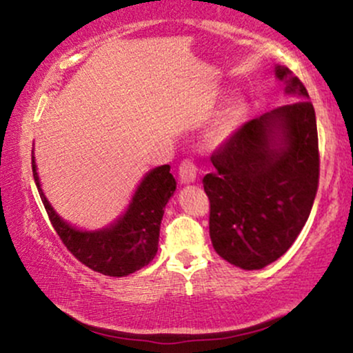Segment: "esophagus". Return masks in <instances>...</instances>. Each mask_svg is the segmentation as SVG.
<instances>
[{"label":"esophagus","instance_id":"esophagus-1","mask_svg":"<svg viewBox=\"0 0 353 353\" xmlns=\"http://www.w3.org/2000/svg\"><path fill=\"white\" fill-rule=\"evenodd\" d=\"M197 172H199V169H197L194 159H184L179 165V177L181 182H184V184H190V182L196 181Z\"/></svg>","mask_w":353,"mask_h":353}]
</instances>
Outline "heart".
I'll list each match as a JSON object with an SVG mask.
<instances>
[{
  "mask_svg": "<svg viewBox=\"0 0 353 353\" xmlns=\"http://www.w3.org/2000/svg\"><path fill=\"white\" fill-rule=\"evenodd\" d=\"M247 114V108L242 101H234L228 108L222 111V114L217 117V121L210 125V129L205 134V144L209 148L221 145L224 141H228L234 132L237 131L239 125L244 123Z\"/></svg>",
  "mask_w": 353,
  "mask_h": 353,
  "instance_id": "1",
  "label": "heart"
}]
</instances>
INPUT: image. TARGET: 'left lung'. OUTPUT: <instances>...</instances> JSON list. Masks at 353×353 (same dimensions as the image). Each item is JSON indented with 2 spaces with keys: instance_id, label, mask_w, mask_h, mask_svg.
<instances>
[{
  "instance_id": "obj_1",
  "label": "left lung",
  "mask_w": 353,
  "mask_h": 353,
  "mask_svg": "<svg viewBox=\"0 0 353 353\" xmlns=\"http://www.w3.org/2000/svg\"><path fill=\"white\" fill-rule=\"evenodd\" d=\"M287 92L301 101L255 117L210 156L216 171L202 184L209 197V234L229 264L257 270L294 244L314 205L320 156L309 92L287 68H277Z\"/></svg>"
}]
</instances>
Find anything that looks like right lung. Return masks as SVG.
Wrapping results in <instances>:
<instances>
[{
    "label": "right lung",
    "mask_w": 353,
    "mask_h": 353,
    "mask_svg": "<svg viewBox=\"0 0 353 353\" xmlns=\"http://www.w3.org/2000/svg\"><path fill=\"white\" fill-rule=\"evenodd\" d=\"M36 188L61 242L76 259L94 272L109 277H124L143 269L152 261L159 244V229L164 208L176 190V179L168 164L152 169L137 188L131 205L116 224L96 232H81L71 228L52 210L39 188L34 156L31 159Z\"/></svg>",
    "instance_id": "add662e5"
}]
</instances>
